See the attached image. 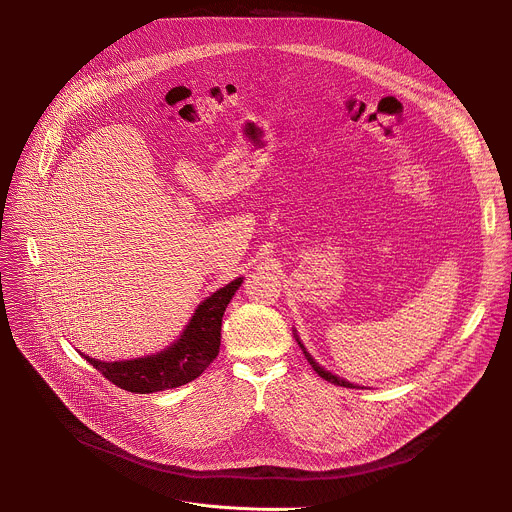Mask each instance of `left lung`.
Here are the masks:
<instances>
[{
	"instance_id": "8db88e82",
	"label": "left lung",
	"mask_w": 512,
	"mask_h": 512,
	"mask_svg": "<svg viewBox=\"0 0 512 512\" xmlns=\"http://www.w3.org/2000/svg\"><path fill=\"white\" fill-rule=\"evenodd\" d=\"M298 344L302 346V342H300V340H298ZM302 350H304V354H306L308 362L312 364V369H314V371H316V373H318V375H320V377H322L324 381H328V383H332V385H338V387H346V389H356V385H352V383H348V381H344V379H338L336 375H332V373L324 371V369L320 367V364H318V362H316V360H314V358H312V356H310V354L306 352V348H304V346H302Z\"/></svg>"
}]
</instances>
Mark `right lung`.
Returning a JSON list of instances; mask_svg holds the SVG:
<instances>
[{
	"mask_svg": "<svg viewBox=\"0 0 512 512\" xmlns=\"http://www.w3.org/2000/svg\"><path fill=\"white\" fill-rule=\"evenodd\" d=\"M241 281L243 277H237L206 298L198 306L180 340L158 354L121 362H101L89 356L85 358L107 381L131 393L145 395L186 385L198 379L218 356L223 314Z\"/></svg>",
	"mask_w": 512,
	"mask_h": 512,
	"instance_id": "obj_1",
	"label": "right lung"
}]
</instances>
